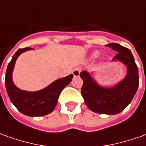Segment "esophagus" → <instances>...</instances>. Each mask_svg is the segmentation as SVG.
Masks as SVG:
<instances>
[{"label":"esophagus","mask_w":146,"mask_h":146,"mask_svg":"<svg viewBox=\"0 0 146 146\" xmlns=\"http://www.w3.org/2000/svg\"><path fill=\"white\" fill-rule=\"evenodd\" d=\"M80 68L79 67H76L75 69H74V71H72V74H73V75L75 76V77H79V74H80Z\"/></svg>","instance_id":"obj_1"}]
</instances>
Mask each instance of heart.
Masks as SVG:
<instances>
[{"instance_id": "1", "label": "heart", "mask_w": 146, "mask_h": 146, "mask_svg": "<svg viewBox=\"0 0 146 146\" xmlns=\"http://www.w3.org/2000/svg\"><path fill=\"white\" fill-rule=\"evenodd\" d=\"M99 55H100L99 51H94V52H92L90 55V60H95V59H97L99 56Z\"/></svg>"}]
</instances>
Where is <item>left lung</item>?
<instances>
[{
  "label": "left lung",
  "instance_id": "1",
  "mask_svg": "<svg viewBox=\"0 0 146 146\" xmlns=\"http://www.w3.org/2000/svg\"><path fill=\"white\" fill-rule=\"evenodd\" d=\"M118 52L112 61H119L126 67L125 78L113 86H100L91 74L86 71L80 73L83 81L81 94L88 108L94 113L117 114L131 102L139 85L138 68L130 50L118 44H107Z\"/></svg>",
  "mask_w": 146,
  "mask_h": 146
}]
</instances>
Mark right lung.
Wrapping results in <instances>:
<instances>
[{
	"label": "right lung",
	"instance_id": "right-lung-1",
	"mask_svg": "<svg viewBox=\"0 0 146 146\" xmlns=\"http://www.w3.org/2000/svg\"><path fill=\"white\" fill-rule=\"evenodd\" d=\"M32 49L31 48L19 49L14 54L6 70L5 83L11 102L20 112L30 117H40L53 111L61 91L71 83L73 75L71 74L67 77L56 79L45 88L37 91H27L18 88L13 80L15 63L20 55Z\"/></svg>",
	"mask_w": 146,
	"mask_h": 146
}]
</instances>
